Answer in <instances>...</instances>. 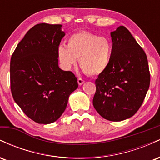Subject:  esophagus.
<instances>
[{"label":"esophagus","mask_w":160,"mask_h":160,"mask_svg":"<svg viewBox=\"0 0 160 160\" xmlns=\"http://www.w3.org/2000/svg\"><path fill=\"white\" fill-rule=\"evenodd\" d=\"M78 84L80 86H81L82 83H83L84 82V80H82V78H78Z\"/></svg>","instance_id":"esophagus-1"}]
</instances>
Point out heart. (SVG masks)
<instances>
[{"instance_id": "heart-1", "label": "heart", "mask_w": 160, "mask_h": 160, "mask_svg": "<svg viewBox=\"0 0 160 160\" xmlns=\"http://www.w3.org/2000/svg\"><path fill=\"white\" fill-rule=\"evenodd\" d=\"M58 57L66 70L77 63L89 76H97L105 71L111 60L113 46L107 38L89 32H79L68 39L67 47L60 45Z\"/></svg>"}]
</instances>
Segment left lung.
<instances>
[{
	"instance_id": "obj_1",
	"label": "left lung",
	"mask_w": 160,
	"mask_h": 160,
	"mask_svg": "<svg viewBox=\"0 0 160 160\" xmlns=\"http://www.w3.org/2000/svg\"><path fill=\"white\" fill-rule=\"evenodd\" d=\"M110 65L95 80L93 106L106 120L122 121L135 114L150 86L148 58L129 31L120 26L111 33Z\"/></svg>"
}]
</instances>
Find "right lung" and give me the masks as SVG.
Instances as JSON below:
<instances>
[{
  "label": "right lung",
  "instance_id": "obj_1",
  "mask_svg": "<svg viewBox=\"0 0 160 160\" xmlns=\"http://www.w3.org/2000/svg\"><path fill=\"white\" fill-rule=\"evenodd\" d=\"M65 32L62 25L40 23L26 33L10 60V89L26 116L40 124L61 117L70 95L78 87L71 71L58 67V48Z\"/></svg>",
  "mask_w": 160,
  "mask_h": 160
}]
</instances>
